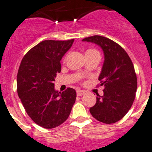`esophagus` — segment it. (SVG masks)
Segmentation results:
<instances>
[{"label":"esophagus","instance_id":"1","mask_svg":"<svg viewBox=\"0 0 152 152\" xmlns=\"http://www.w3.org/2000/svg\"><path fill=\"white\" fill-rule=\"evenodd\" d=\"M85 93H86V91L81 89H78L76 91V95H77V96H82V95H84Z\"/></svg>","mask_w":152,"mask_h":152}]
</instances>
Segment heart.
Segmentation results:
<instances>
[{"mask_svg": "<svg viewBox=\"0 0 152 152\" xmlns=\"http://www.w3.org/2000/svg\"><path fill=\"white\" fill-rule=\"evenodd\" d=\"M95 52H98L95 49H89V50H88L87 51H86V54H91V53H95Z\"/></svg>", "mask_w": 152, "mask_h": 152, "instance_id": "b5f03b06", "label": "heart"}]
</instances>
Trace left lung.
Wrapping results in <instances>:
<instances>
[{"label": "left lung", "mask_w": 152, "mask_h": 152, "mask_svg": "<svg viewBox=\"0 0 152 152\" xmlns=\"http://www.w3.org/2000/svg\"><path fill=\"white\" fill-rule=\"evenodd\" d=\"M83 42L98 45L104 55L98 77L100 86H104V95H97L96 103L90 107V113L100 122H117L129 111L136 96L137 78L132 61L121 46L107 38L94 35Z\"/></svg>", "instance_id": "8db88e82"}]
</instances>
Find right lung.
<instances>
[{
	"label": "right lung",
	"mask_w": 152,
	"mask_h": 152,
	"mask_svg": "<svg viewBox=\"0 0 152 152\" xmlns=\"http://www.w3.org/2000/svg\"><path fill=\"white\" fill-rule=\"evenodd\" d=\"M68 41L45 40L30 49L17 73V92L28 115L36 124L52 129L69 117L76 92L67 88L63 92L54 88V78L61 73V61L73 45Z\"/></svg>",
	"instance_id": "add662e5"
}]
</instances>
